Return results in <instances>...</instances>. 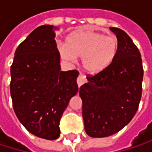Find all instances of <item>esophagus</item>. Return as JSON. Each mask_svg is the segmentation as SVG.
Here are the masks:
<instances>
[{
  "label": "esophagus",
  "mask_w": 152,
  "mask_h": 152,
  "mask_svg": "<svg viewBox=\"0 0 152 152\" xmlns=\"http://www.w3.org/2000/svg\"><path fill=\"white\" fill-rule=\"evenodd\" d=\"M77 84H78V86L80 87L82 84H83L84 83H86V77L83 76V74H80L79 76H78V77H77Z\"/></svg>",
  "instance_id": "esophagus-1"
}]
</instances>
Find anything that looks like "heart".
I'll return each mask as SVG.
<instances>
[{
  "instance_id": "1",
  "label": "heart",
  "mask_w": 152,
  "mask_h": 152,
  "mask_svg": "<svg viewBox=\"0 0 152 152\" xmlns=\"http://www.w3.org/2000/svg\"><path fill=\"white\" fill-rule=\"evenodd\" d=\"M61 57L73 61L81 57L83 68L90 74H98L106 69L114 61L118 41L114 37L92 31H78L71 33L66 43L58 44Z\"/></svg>"
}]
</instances>
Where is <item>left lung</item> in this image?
<instances>
[{
  "label": "left lung",
  "instance_id": "obj_1",
  "mask_svg": "<svg viewBox=\"0 0 152 152\" xmlns=\"http://www.w3.org/2000/svg\"><path fill=\"white\" fill-rule=\"evenodd\" d=\"M110 30L118 40L114 61L104 71L88 75L79 91L84 129L91 137H109L122 129L135 116L142 97L141 53L124 31Z\"/></svg>",
  "mask_w": 152,
  "mask_h": 152
}]
</instances>
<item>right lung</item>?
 <instances>
[{
  "instance_id": "1",
  "label": "right lung",
  "mask_w": 152,
  "mask_h": 152,
  "mask_svg": "<svg viewBox=\"0 0 152 152\" xmlns=\"http://www.w3.org/2000/svg\"><path fill=\"white\" fill-rule=\"evenodd\" d=\"M53 25L36 28L19 46L10 68V95L15 115L32 135L60 137V121L78 91L77 70L61 71Z\"/></svg>"
}]
</instances>
